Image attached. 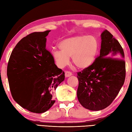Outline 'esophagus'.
Wrapping results in <instances>:
<instances>
[{
	"label": "esophagus",
	"instance_id": "esophagus-1",
	"mask_svg": "<svg viewBox=\"0 0 132 132\" xmlns=\"http://www.w3.org/2000/svg\"><path fill=\"white\" fill-rule=\"evenodd\" d=\"M72 75V73L70 71H66L65 72V77L67 78V77H70Z\"/></svg>",
	"mask_w": 132,
	"mask_h": 132
}]
</instances>
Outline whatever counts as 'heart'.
I'll return each instance as SVG.
<instances>
[{"label":"heart","instance_id":"b5f03b06","mask_svg":"<svg viewBox=\"0 0 132 132\" xmlns=\"http://www.w3.org/2000/svg\"><path fill=\"white\" fill-rule=\"evenodd\" d=\"M99 43L94 36L81 35L70 37L61 41V50H54L52 56L57 66L62 68L72 62L76 68L85 70L89 68L95 61L99 50Z\"/></svg>","mask_w":132,"mask_h":132}]
</instances>
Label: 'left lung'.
Returning <instances> with one entry per match:
<instances>
[{
  "instance_id": "1",
  "label": "left lung",
  "mask_w": 132,
  "mask_h": 132,
  "mask_svg": "<svg viewBox=\"0 0 132 132\" xmlns=\"http://www.w3.org/2000/svg\"><path fill=\"white\" fill-rule=\"evenodd\" d=\"M99 57L94 63L78 72L77 97L83 107L100 111L111 104L124 85V53L121 45L107 30L101 35Z\"/></svg>"
}]
</instances>
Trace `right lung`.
I'll return each mask as SVG.
<instances>
[{"label": "right lung", "instance_id": "right-lung-1", "mask_svg": "<svg viewBox=\"0 0 132 132\" xmlns=\"http://www.w3.org/2000/svg\"><path fill=\"white\" fill-rule=\"evenodd\" d=\"M50 30L34 32L23 38L11 53L7 77L13 99L24 109L42 113L52 107L54 91L64 79L46 49Z\"/></svg>", "mask_w": 132, "mask_h": 132}]
</instances>
